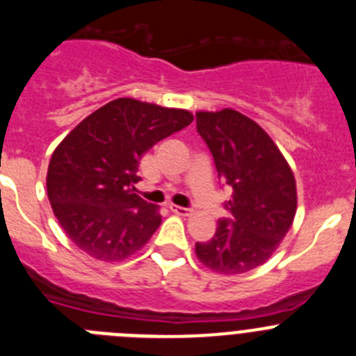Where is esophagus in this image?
<instances>
[{"instance_id":"esophagus-1","label":"esophagus","mask_w":356,"mask_h":356,"mask_svg":"<svg viewBox=\"0 0 356 356\" xmlns=\"http://www.w3.org/2000/svg\"><path fill=\"white\" fill-rule=\"evenodd\" d=\"M170 211L174 214H179V216H190L191 209L188 207H181V206H170Z\"/></svg>"}]
</instances>
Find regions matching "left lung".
Masks as SVG:
<instances>
[{
    "mask_svg": "<svg viewBox=\"0 0 356 356\" xmlns=\"http://www.w3.org/2000/svg\"><path fill=\"white\" fill-rule=\"evenodd\" d=\"M197 131L209 147L218 177L232 188L216 232L195 245L198 261L222 275L264 264L286 238L296 214V181L270 134L236 110L198 111Z\"/></svg>",
    "mask_w": 356,
    "mask_h": 356,
    "instance_id": "obj_1",
    "label": "left lung"
}]
</instances>
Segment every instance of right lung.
Segmentation results:
<instances>
[{"label":"right lung","instance_id":"obj_1","mask_svg":"<svg viewBox=\"0 0 356 356\" xmlns=\"http://www.w3.org/2000/svg\"><path fill=\"white\" fill-rule=\"evenodd\" d=\"M191 122L190 111L120 97L70 131L54 149L46 179L53 213L70 241L108 262L145 246L161 214L134 193L140 159Z\"/></svg>","mask_w":356,"mask_h":356}]
</instances>
